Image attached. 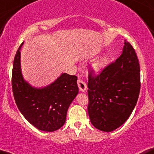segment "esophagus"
<instances>
[{
    "mask_svg": "<svg viewBox=\"0 0 154 154\" xmlns=\"http://www.w3.org/2000/svg\"><path fill=\"white\" fill-rule=\"evenodd\" d=\"M77 85H78L79 89H80L81 92H85L86 89H87V85H86V83L83 80H80V79H79L77 80Z\"/></svg>",
    "mask_w": 154,
    "mask_h": 154,
    "instance_id": "esophagus-1",
    "label": "esophagus"
}]
</instances>
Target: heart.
I'll return each mask as SVG.
<instances>
[{"mask_svg":"<svg viewBox=\"0 0 154 154\" xmlns=\"http://www.w3.org/2000/svg\"><path fill=\"white\" fill-rule=\"evenodd\" d=\"M109 58L107 56L102 57V58L97 59L94 63H93V69L96 74H100L103 72L104 69L109 65Z\"/></svg>","mask_w":154,"mask_h":154,"instance_id":"obj_1","label":"heart"}]
</instances>
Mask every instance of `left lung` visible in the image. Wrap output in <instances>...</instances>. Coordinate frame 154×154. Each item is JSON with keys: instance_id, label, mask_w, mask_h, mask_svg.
Here are the masks:
<instances>
[{"instance_id": "left-lung-1", "label": "left lung", "mask_w": 154, "mask_h": 154, "mask_svg": "<svg viewBox=\"0 0 154 154\" xmlns=\"http://www.w3.org/2000/svg\"><path fill=\"white\" fill-rule=\"evenodd\" d=\"M140 72L136 52L125 41L122 54L116 62L97 77L89 73L88 112L94 127L110 132L126 122L139 97Z\"/></svg>"}]
</instances>
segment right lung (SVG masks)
I'll return each instance as SVG.
<instances>
[{
  "label": "right lung",
  "instance_id": "obj_1",
  "mask_svg": "<svg viewBox=\"0 0 154 154\" xmlns=\"http://www.w3.org/2000/svg\"><path fill=\"white\" fill-rule=\"evenodd\" d=\"M21 44L15 55L12 69L14 100L25 119L43 131H56L65 124L69 105L78 94L75 75L63 73L53 82L36 88L23 77L21 69Z\"/></svg>",
  "mask_w": 154,
  "mask_h": 154
}]
</instances>
